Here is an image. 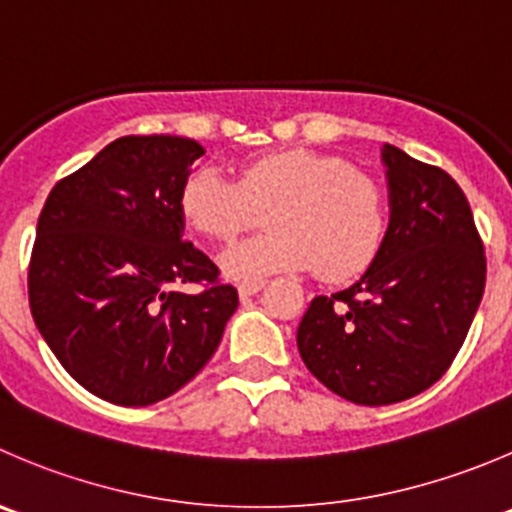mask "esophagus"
Instances as JSON below:
<instances>
[{
    "label": "esophagus",
    "mask_w": 512,
    "mask_h": 512,
    "mask_svg": "<svg viewBox=\"0 0 512 512\" xmlns=\"http://www.w3.org/2000/svg\"><path fill=\"white\" fill-rule=\"evenodd\" d=\"M262 287H265V280H255V282H242V285H240V297H242V300H245V297H252V295H257V292H260Z\"/></svg>",
    "instance_id": "esophagus-1"
}]
</instances>
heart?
<instances>
[{"instance_id": "1", "label": "heart", "mask_w": 512, "mask_h": 512, "mask_svg": "<svg viewBox=\"0 0 512 512\" xmlns=\"http://www.w3.org/2000/svg\"><path fill=\"white\" fill-rule=\"evenodd\" d=\"M267 205L270 232L220 257L230 280L255 282L305 267H317L327 280H345L370 265L388 227L385 195L372 177L340 157L310 150L247 160L237 182L215 167H197L180 192L187 225L220 242L235 240Z\"/></svg>"}]
</instances>
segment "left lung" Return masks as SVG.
<instances>
[{
  "mask_svg": "<svg viewBox=\"0 0 512 512\" xmlns=\"http://www.w3.org/2000/svg\"><path fill=\"white\" fill-rule=\"evenodd\" d=\"M390 222L347 290L317 295L297 350L317 380L355 405L428 390L463 347L485 290L483 242L458 182L382 145Z\"/></svg>",
  "mask_w": 512,
  "mask_h": 512,
  "instance_id": "left-lung-1",
  "label": "left lung"
}]
</instances>
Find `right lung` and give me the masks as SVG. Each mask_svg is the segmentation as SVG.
<instances>
[{
    "mask_svg": "<svg viewBox=\"0 0 512 512\" xmlns=\"http://www.w3.org/2000/svg\"><path fill=\"white\" fill-rule=\"evenodd\" d=\"M205 147L190 137L109 142L49 192L29 262V307L64 370L97 398L145 408L215 355L237 290L185 242L180 192ZM200 281L185 296L175 284Z\"/></svg>",
    "mask_w": 512,
    "mask_h": 512,
    "instance_id": "obj_1",
    "label": "right lung"
}]
</instances>
